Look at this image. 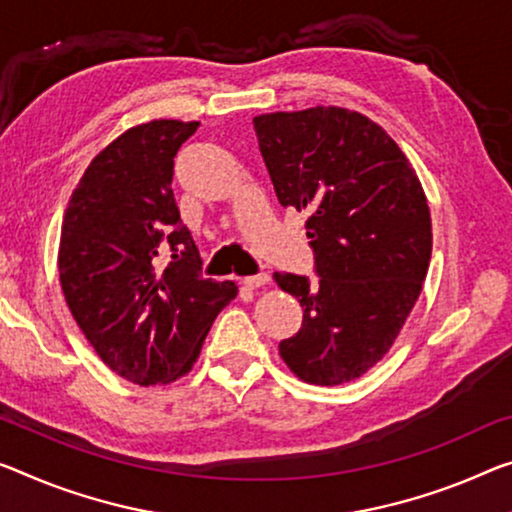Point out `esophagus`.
Listing matches in <instances>:
<instances>
[{
  "mask_svg": "<svg viewBox=\"0 0 512 512\" xmlns=\"http://www.w3.org/2000/svg\"><path fill=\"white\" fill-rule=\"evenodd\" d=\"M267 281H270V277H267L265 272H258V274H251V277H245V286L251 288V290H254V288H263Z\"/></svg>",
  "mask_w": 512,
  "mask_h": 512,
  "instance_id": "obj_1",
  "label": "esophagus"
}]
</instances>
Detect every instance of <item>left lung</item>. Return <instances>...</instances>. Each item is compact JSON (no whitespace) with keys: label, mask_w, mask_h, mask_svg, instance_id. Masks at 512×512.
<instances>
[{"label":"left lung","mask_w":512,"mask_h":512,"mask_svg":"<svg viewBox=\"0 0 512 512\" xmlns=\"http://www.w3.org/2000/svg\"><path fill=\"white\" fill-rule=\"evenodd\" d=\"M283 208L309 210L318 283L274 272L304 309L279 355L300 380L352 382L387 355L421 295L432 251L430 210L410 160L380 125L343 107L254 119Z\"/></svg>","instance_id":"obj_1"}]
</instances>
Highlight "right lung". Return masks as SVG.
Returning <instances> with one entry per match:
<instances>
[{
  "label": "right lung",
  "instance_id": "add662e5",
  "mask_svg": "<svg viewBox=\"0 0 512 512\" xmlns=\"http://www.w3.org/2000/svg\"><path fill=\"white\" fill-rule=\"evenodd\" d=\"M199 123L151 121L100 151L70 196L59 242L66 304L98 357L139 387L192 371L233 281L201 277L171 180L178 148ZM164 244L172 263L161 270Z\"/></svg>",
  "mask_w": 512,
  "mask_h": 512
}]
</instances>
